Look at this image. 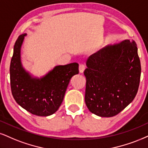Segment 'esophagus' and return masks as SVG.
<instances>
[{"label": "esophagus", "mask_w": 148, "mask_h": 148, "mask_svg": "<svg viewBox=\"0 0 148 148\" xmlns=\"http://www.w3.org/2000/svg\"><path fill=\"white\" fill-rule=\"evenodd\" d=\"M85 65L83 64H80L79 66V73H83L84 71L85 70Z\"/></svg>", "instance_id": "1"}]
</instances>
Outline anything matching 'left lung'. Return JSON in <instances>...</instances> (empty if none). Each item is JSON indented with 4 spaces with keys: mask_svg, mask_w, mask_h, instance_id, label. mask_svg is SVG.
<instances>
[{
    "mask_svg": "<svg viewBox=\"0 0 148 148\" xmlns=\"http://www.w3.org/2000/svg\"><path fill=\"white\" fill-rule=\"evenodd\" d=\"M86 64L85 102L90 112L111 117L133 101L141 71L134 41L106 45L89 56Z\"/></svg>",
    "mask_w": 148,
    "mask_h": 148,
    "instance_id": "left-lung-1",
    "label": "left lung"
}]
</instances>
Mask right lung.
Returning <instances> with one entry per match:
<instances>
[{
  "label": "right lung",
  "instance_id": "right-lung-1",
  "mask_svg": "<svg viewBox=\"0 0 148 148\" xmlns=\"http://www.w3.org/2000/svg\"><path fill=\"white\" fill-rule=\"evenodd\" d=\"M27 34L18 38L10 64V84L16 103L37 116L54 114L62 103L71 77L79 73L76 62L56 66L47 74L38 77L24 68L21 47Z\"/></svg>",
  "mask_w": 148,
  "mask_h": 148
}]
</instances>
